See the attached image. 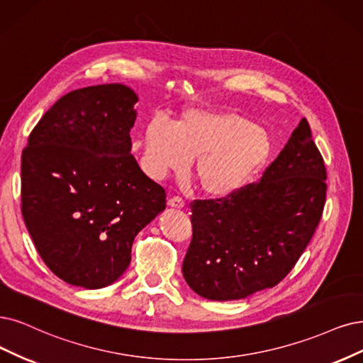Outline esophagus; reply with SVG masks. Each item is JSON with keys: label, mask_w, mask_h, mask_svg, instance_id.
Masks as SVG:
<instances>
[{"label": "esophagus", "mask_w": 363, "mask_h": 363, "mask_svg": "<svg viewBox=\"0 0 363 363\" xmlns=\"http://www.w3.org/2000/svg\"><path fill=\"white\" fill-rule=\"evenodd\" d=\"M167 205H169L170 208H174V209H182V208L185 206V202H184V199H182V197H179V196H173V197H170V199H169Z\"/></svg>", "instance_id": "obj_1"}]
</instances>
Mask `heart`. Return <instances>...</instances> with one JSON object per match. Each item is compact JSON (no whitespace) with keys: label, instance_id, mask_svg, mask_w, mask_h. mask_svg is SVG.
I'll list each match as a JSON object with an SVG mask.
<instances>
[{"label":"heart","instance_id":"1","mask_svg":"<svg viewBox=\"0 0 363 363\" xmlns=\"http://www.w3.org/2000/svg\"><path fill=\"white\" fill-rule=\"evenodd\" d=\"M269 133L229 111L191 109L169 127L154 121L145 131V160L157 178L179 172L194 160L202 191L227 197L250 184L271 160Z\"/></svg>","mask_w":363,"mask_h":363}]
</instances>
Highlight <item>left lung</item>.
Listing matches in <instances>:
<instances>
[{
  "label": "left lung",
  "mask_w": 363,
  "mask_h": 363,
  "mask_svg": "<svg viewBox=\"0 0 363 363\" xmlns=\"http://www.w3.org/2000/svg\"><path fill=\"white\" fill-rule=\"evenodd\" d=\"M326 190L325 161L303 118L259 182L191 203L186 284L209 301L244 299L277 286L310 244Z\"/></svg>",
  "instance_id": "8db88e82"
}]
</instances>
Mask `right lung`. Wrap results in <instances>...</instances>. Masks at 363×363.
<instances>
[{
  "label": "right lung",
  "instance_id": "right-lung-1",
  "mask_svg": "<svg viewBox=\"0 0 363 363\" xmlns=\"http://www.w3.org/2000/svg\"><path fill=\"white\" fill-rule=\"evenodd\" d=\"M138 100L121 84L65 94L22 152L25 225L46 266L72 286L115 283L134 238L166 209L164 189L130 154Z\"/></svg>",
  "mask_w": 363,
  "mask_h": 363
}]
</instances>
